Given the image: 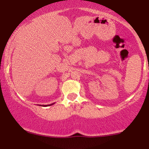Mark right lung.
Returning a JSON list of instances; mask_svg holds the SVG:
<instances>
[{"mask_svg":"<svg viewBox=\"0 0 149 149\" xmlns=\"http://www.w3.org/2000/svg\"><path fill=\"white\" fill-rule=\"evenodd\" d=\"M54 104V103H53V104H49V105H48V106H51V105H52V104ZM43 107H47V105H45H45H44V106H43Z\"/></svg>","mask_w":149,"mask_h":149,"instance_id":"add662e5","label":"right lung"}]
</instances>
